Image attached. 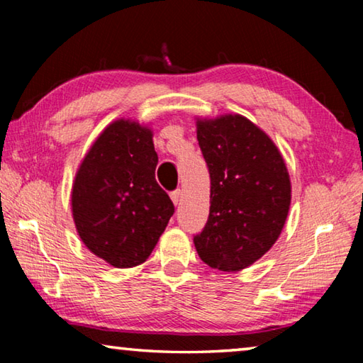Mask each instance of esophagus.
Wrapping results in <instances>:
<instances>
[{"mask_svg": "<svg viewBox=\"0 0 363 363\" xmlns=\"http://www.w3.org/2000/svg\"><path fill=\"white\" fill-rule=\"evenodd\" d=\"M171 200H173L174 205H179V201H181V190L179 189L171 192Z\"/></svg>", "mask_w": 363, "mask_h": 363, "instance_id": "obj_1", "label": "esophagus"}]
</instances>
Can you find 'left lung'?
Wrapping results in <instances>:
<instances>
[{"label":"left lung","instance_id":"left-lung-1","mask_svg":"<svg viewBox=\"0 0 363 363\" xmlns=\"http://www.w3.org/2000/svg\"><path fill=\"white\" fill-rule=\"evenodd\" d=\"M196 139L211 179L196 253L213 269L237 272L277 242L290 210V176L272 139L242 115L196 120Z\"/></svg>","mask_w":363,"mask_h":363}]
</instances>
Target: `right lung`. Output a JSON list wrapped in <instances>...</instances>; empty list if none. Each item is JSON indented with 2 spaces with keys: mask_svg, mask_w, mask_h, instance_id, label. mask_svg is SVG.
<instances>
[{
  "mask_svg": "<svg viewBox=\"0 0 363 363\" xmlns=\"http://www.w3.org/2000/svg\"><path fill=\"white\" fill-rule=\"evenodd\" d=\"M158 155L152 131L116 120L101 133L77 171L72 213L78 235L110 266L143 264L174 213L155 181Z\"/></svg>",
  "mask_w": 363,
  "mask_h": 363,
  "instance_id": "add662e5",
  "label": "right lung"
}]
</instances>
